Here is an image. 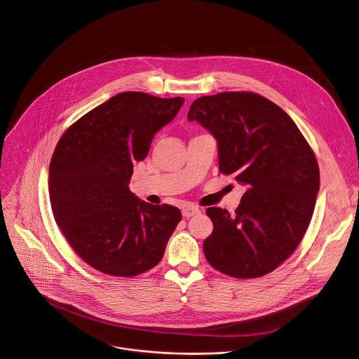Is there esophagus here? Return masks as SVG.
Masks as SVG:
<instances>
[{
	"instance_id": "esophagus-1",
	"label": "esophagus",
	"mask_w": 359,
	"mask_h": 359,
	"mask_svg": "<svg viewBox=\"0 0 359 359\" xmlns=\"http://www.w3.org/2000/svg\"><path fill=\"white\" fill-rule=\"evenodd\" d=\"M199 212H201V209L198 206H194V205H186L182 209V213H183L184 217H191L194 215H198Z\"/></svg>"
}]
</instances>
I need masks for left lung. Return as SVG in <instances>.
Masks as SVG:
<instances>
[{
    "instance_id": "8db88e82",
    "label": "left lung",
    "mask_w": 359,
    "mask_h": 359,
    "mask_svg": "<svg viewBox=\"0 0 359 359\" xmlns=\"http://www.w3.org/2000/svg\"><path fill=\"white\" fill-rule=\"evenodd\" d=\"M197 121L217 142L219 170L245 187L234 215L208 208L213 223L203 253L217 271L259 278L299 246L319 191L317 158L292 118L252 92H223L193 102Z\"/></svg>"
}]
</instances>
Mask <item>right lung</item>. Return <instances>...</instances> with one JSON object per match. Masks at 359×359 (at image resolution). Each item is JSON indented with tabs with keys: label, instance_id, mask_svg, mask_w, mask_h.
<instances>
[{
	"label": "right lung",
	"instance_id": "right-lung-1",
	"mask_svg": "<svg viewBox=\"0 0 359 359\" xmlns=\"http://www.w3.org/2000/svg\"><path fill=\"white\" fill-rule=\"evenodd\" d=\"M183 97L122 92L86 113L60 137L49 165L55 220L81 259L100 273L135 277L156 267L182 213L129 190L133 163L179 113Z\"/></svg>",
	"mask_w": 359,
	"mask_h": 359
}]
</instances>
